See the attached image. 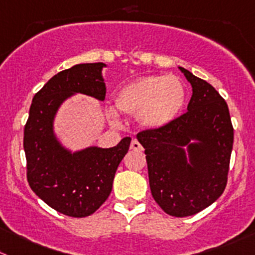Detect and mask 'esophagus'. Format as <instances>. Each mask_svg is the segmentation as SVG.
Wrapping results in <instances>:
<instances>
[{
  "mask_svg": "<svg viewBox=\"0 0 255 255\" xmlns=\"http://www.w3.org/2000/svg\"><path fill=\"white\" fill-rule=\"evenodd\" d=\"M130 149H131V150H137V151H140V150H142V146H141V144H140V142L137 141L136 139H134L131 141V144H130Z\"/></svg>",
  "mask_w": 255,
  "mask_h": 255,
  "instance_id": "1",
  "label": "esophagus"
}]
</instances>
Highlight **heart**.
<instances>
[{"label": "heart", "mask_w": 255, "mask_h": 255, "mask_svg": "<svg viewBox=\"0 0 255 255\" xmlns=\"http://www.w3.org/2000/svg\"><path fill=\"white\" fill-rule=\"evenodd\" d=\"M186 103L184 82L173 75H146L118 90L115 105L121 113L136 115L146 129H161L179 118ZM115 118V114L111 113Z\"/></svg>", "instance_id": "1"}]
</instances>
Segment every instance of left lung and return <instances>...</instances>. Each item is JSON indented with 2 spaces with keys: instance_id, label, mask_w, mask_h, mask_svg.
Masks as SVG:
<instances>
[{
  "instance_id": "obj_1",
  "label": "left lung",
  "mask_w": 255,
  "mask_h": 255,
  "mask_svg": "<svg viewBox=\"0 0 255 255\" xmlns=\"http://www.w3.org/2000/svg\"><path fill=\"white\" fill-rule=\"evenodd\" d=\"M179 69L193 87L188 111L136 137L145 149L152 198L166 214L183 218L202 212L224 191L234 130L217 90Z\"/></svg>"
}]
</instances>
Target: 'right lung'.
Segmentation results:
<instances>
[{
  "instance_id": "right-lung-1",
  "label": "right lung",
  "mask_w": 255,
  "mask_h": 255,
  "mask_svg": "<svg viewBox=\"0 0 255 255\" xmlns=\"http://www.w3.org/2000/svg\"><path fill=\"white\" fill-rule=\"evenodd\" d=\"M103 62L79 64L51 77L33 96L23 131L27 181L33 193L65 215L89 217L109 198L116 169L130 146L129 136L116 146H90L71 152L53 132L60 105L74 94L104 101Z\"/></svg>"
}]
</instances>
